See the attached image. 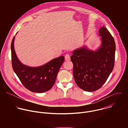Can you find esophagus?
I'll return each mask as SVG.
<instances>
[{
	"label": "esophagus",
	"instance_id": "esophagus-1",
	"mask_svg": "<svg viewBox=\"0 0 128 128\" xmlns=\"http://www.w3.org/2000/svg\"><path fill=\"white\" fill-rule=\"evenodd\" d=\"M65 59L66 61H69L70 60V55L68 54H67L65 56Z\"/></svg>",
	"mask_w": 128,
	"mask_h": 128
}]
</instances>
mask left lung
<instances>
[{
    "label": "left lung",
    "instance_id": "obj_1",
    "mask_svg": "<svg viewBox=\"0 0 128 128\" xmlns=\"http://www.w3.org/2000/svg\"><path fill=\"white\" fill-rule=\"evenodd\" d=\"M101 44L96 50L86 46L73 51L71 60L74 64V76L77 85L87 92L100 88L105 82L114 67L116 44L104 26L99 31Z\"/></svg>",
    "mask_w": 128,
    "mask_h": 128
}]
</instances>
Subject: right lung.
<instances>
[{
    "mask_svg": "<svg viewBox=\"0 0 128 128\" xmlns=\"http://www.w3.org/2000/svg\"><path fill=\"white\" fill-rule=\"evenodd\" d=\"M14 36L11 44L12 68L24 86L34 93H44L50 90L55 82L64 57L54 58L38 67H30L22 64L18 58L14 48Z\"/></svg>",
    "mask_w": 128,
    "mask_h": 128,
    "instance_id": "add662e5",
    "label": "right lung"
}]
</instances>
